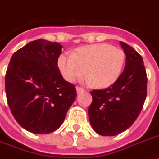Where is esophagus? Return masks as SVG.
Segmentation results:
<instances>
[{
    "label": "esophagus",
    "instance_id": "34e87169",
    "mask_svg": "<svg viewBox=\"0 0 159 159\" xmlns=\"http://www.w3.org/2000/svg\"><path fill=\"white\" fill-rule=\"evenodd\" d=\"M84 89H83V88L81 87H76V93L77 94H81V93H83V92H84Z\"/></svg>",
    "mask_w": 159,
    "mask_h": 159
}]
</instances>
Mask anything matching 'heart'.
<instances>
[{
    "mask_svg": "<svg viewBox=\"0 0 159 159\" xmlns=\"http://www.w3.org/2000/svg\"><path fill=\"white\" fill-rule=\"evenodd\" d=\"M126 57L120 49L109 44L81 46L71 56L61 55L57 66L64 79L76 83L85 76L96 89H106L117 82Z\"/></svg>",
    "mask_w": 159,
    "mask_h": 159,
    "instance_id": "obj_1",
    "label": "heart"
}]
</instances>
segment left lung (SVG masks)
<instances>
[{
	"instance_id": "left-lung-1",
	"label": "left lung",
	"mask_w": 159,
	"mask_h": 159,
	"mask_svg": "<svg viewBox=\"0 0 159 159\" xmlns=\"http://www.w3.org/2000/svg\"><path fill=\"white\" fill-rule=\"evenodd\" d=\"M120 44L126 55L120 78L111 87L90 93L89 121L102 136H114L128 129L141 112L146 97L147 76L142 57L126 43Z\"/></svg>"
}]
</instances>
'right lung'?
Masks as SVG:
<instances>
[{"label": "right lung", "mask_w": 159, "mask_h": 159, "mask_svg": "<svg viewBox=\"0 0 159 159\" xmlns=\"http://www.w3.org/2000/svg\"><path fill=\"white\" fill-rule=\"evenodd\" d=\"M62 47L57 42L32 41L13 54L7 66V104L16 121L33 134L58 129L76 99L75 85L57 67Z\"/></svg>", "instance_id": "right-lung-1"}]
</instances>
